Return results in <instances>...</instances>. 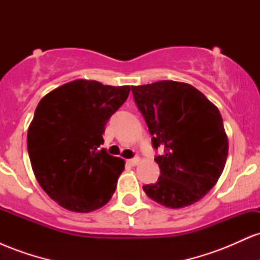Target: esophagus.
I'll return each mask as SVG.
<instances>
[{
	"mask_svg": "<svg viewBox=\"0 0 260 260\" xmlns=\"http://www.w3.org/2000/svg\"><path fill=\"white\" fill-rule=\"evenodd\" d=\"M139 161H140L139 156H134V157H132V159L128 160V164H129V165H132V166H136V165H138Z\"/></svg>",
	"mask_w": 260,
	"mask_h": 260,
	"instance_id": "1",
	"label": "esophagus"
}]
</instances>
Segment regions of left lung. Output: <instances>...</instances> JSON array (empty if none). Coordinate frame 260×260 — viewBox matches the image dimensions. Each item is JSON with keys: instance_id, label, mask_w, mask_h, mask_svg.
<instances>
[{"instance_id": "1", "label": "left lung", "mask_w": 260, "mask_h": 260, "mask_svg": "<svg viewBox=\"0 0 260 260\" xmlns=\"http://www.w3.org/2000/svg\"><path fill=\"white\" fill-rule=\"evenodd\" d=\"M151 134L160 177L143 189L164 207L184 208L202 199L225 168L229 140L217 107L187 83L161 80L131 86Z\"/></svg>"}]
</instances>
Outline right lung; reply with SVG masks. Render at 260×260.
Segmentation results:
<instances>
[{
    "label": "right lung",
    "mask_w": 260,
    "mask_h": 260,
    "mask_svg": "<svg viewBox=\"0 0 260 260\" xmlns=\"http://www.w3.org/2000/svg\"><path fill=\"white\" fill-rule=\"evenodd\" d=\"M129 91L128 85L78 79L39 103L28 129V153L39 184L62 208L89 213L115 193L124 161L100 145L107 121Z\"/></svg>",
    "instance_id": "obj_1"
}]
</instances>
